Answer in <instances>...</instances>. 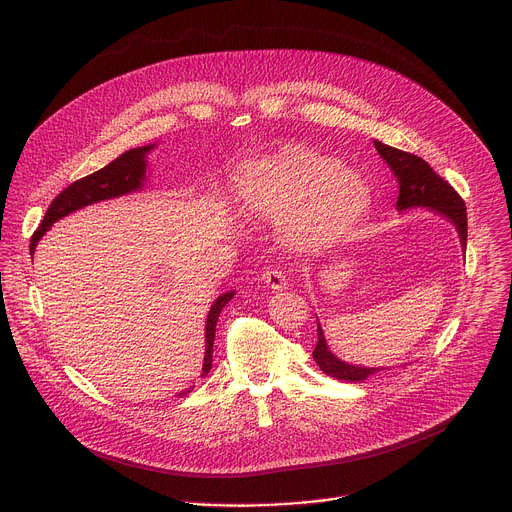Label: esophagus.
<instances>
[{
    "mask_svg": "<svg viewBox=\"0 0 512 512\" xmlns=\"http://www.w3.org/2000/svg\"><path fill=\"white\" fill-rule=\"evenodd\" d=\"M262 280H264V284H268L272 290H286V288L290 286L286 274H284L282 270H278V268L266 270L264 276H262Z\"/></svg>",
    "mask_w": 512,
    "mask_h": 512,
    "instance_id": "obj_1",
    "label": "esophagus"
}]
</instances>
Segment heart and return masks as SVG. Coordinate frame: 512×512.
Listing matches in <instances>:
<instances>
[{"instance_id":"b5f03b06","label":"heart","mask_w":512,"mask_h":512,"mask_svg":"<svg viewBox=\"0 0 512 512\" xmlns=\"http://www.w3.org/2000/svg\"><path fill=\"white\" fill-rule=\"evenodd\" d=\"M234 201L248 217L284 220L286 242L311 252L359 224L370 207V187L337 157L288 147L248 163L234 179Z\"/></svg>"}]
</instances>
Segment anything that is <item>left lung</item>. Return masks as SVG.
Returning a JSON list of instances; mask_svg holds the SVG:
<instances>
[{
  "instance_id": "8db88e82",
  "label": "left lung",
  "mask_w": 512,
  "mask_h": 512,
  "mask_svg": "<svg viewBox=\"0 0 512 512\" xmlns=\"http://www.w3.org/2000/svg\"><path fill=\"white\" fill-rule=\"evenodd\" d=\"M374 147L380 153V157L388 163L390 171L394 173L398 181V203L396 209L408 211V209H428L443 219L449 220L457 234L461 248L467 246V211L463 199L455 193V189L445 183L438 173L424 161L422 157L386 146L378 140H374ZM313 359L319 368L337 380L345 382H361L368 376L386 370L382 366L351 365L347 361H341L327 345L325 333L321 329V323L317 319V345L313 351Z\"/></svg>"
}]
</instances>
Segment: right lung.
I'll return each instance as SVG.
<instances>
[{"label":"right lung","mask_w":512,"mask_h":512,"mask_svg":"<svg viewBox=\"0 0 512 512\" xmlns=\"http://www.w3.org/2000/svg\"><path fill=\"white\" fill-rule=\"evenodd\" d=\"M151 149H155V144L149 146L134 147L124 151L120 157H116L112 163H108L106 167H102L100 171L82 177L78 181H74L73 185H69L47 209L45 219L41 220L37 232L31 238V258L35 254V248L39 244V240L47 234V230L57 222V220L69 217L71 213H76L88 205L100 203V201H108V199H116L122 195H130V193H138L146 187L147 179H149V167H147V155L151 153ZM234 290L230 292L220 293L219 297L213 301L207 321H205V359H203V372L201 376H207L213 368V345H215V331H217V321H219L220 311L224 309V305L234 297ZM191 392L183 390L179 396Z\"/></svg>","instance_id":"obj_1"}]
</instances>
